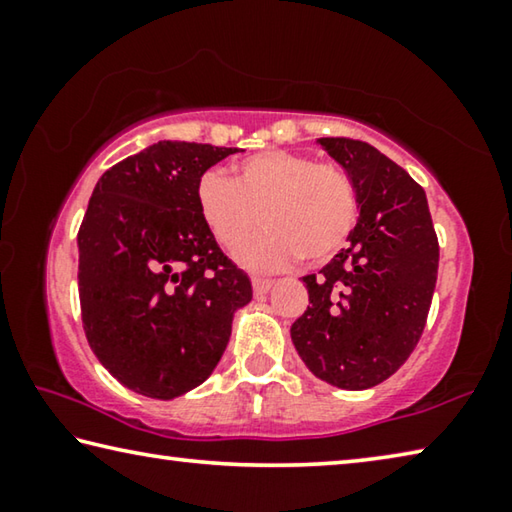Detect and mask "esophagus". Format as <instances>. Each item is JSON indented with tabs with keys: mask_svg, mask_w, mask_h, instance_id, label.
Returning <instances> with one entry per match:
<instances>
[{
	"mask_svg": "<svg viewBox=\"0 0 512 512\" xmlns=\"http://www.w3.org/2000/svg\"><path fill=\"white\" fill-rule=\"evenodd\" d=\"M273 287V280H266V277H253V291L255 296H266Z\"/></svg>",
	"mask_w": 512,
	"mask_h": 512,
	"instance_id": "obj_1",
	"label": "esophagus"
}]
</instances>
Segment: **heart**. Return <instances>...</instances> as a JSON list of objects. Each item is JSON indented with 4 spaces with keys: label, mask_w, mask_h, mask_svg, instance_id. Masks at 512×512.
<instances>
[{
    "label": "heart",
    "mask_w": 512,
    "mask_h": 512,
    "mask_svg": "<svg viewBox=\"0 0 512 512\" xmlns=\"http://www.w3.org/2000/svg\"><path fill=\"white\" fill-rule=\"evenodd\" d=\"M205 228L225 250H235L257 222L267 230L239 248L237 259L255 271H275L300 255L320 264L345 246L357 223L359 198L352 180L311 155L268 149L248 155L235 178L207 171L196 189Z\"/></svg>",
    "instance_id": "heart-1"
}]
</instances>
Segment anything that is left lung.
Listing matches in <instances>:
<instances>
[{
    "instance_id": "1",
    "label": "left lung",
    "mask_w": 512,
    "mask_h": 512,
    "mask_svg": "<svg viewBox=\"0 0 512 512\" xmlns=\"http://www.w3.org/2000/svg\"><path fill=\"white\" fill-rule=\"evenodd\" d=\"M318 144L357 189L359 221L348 248L302 277L309 307L291 325V341L318 379L366 391L397 372L420 341L438 237L424 189L375 146L345 137Z\"/></svg>"
}]
</instances>
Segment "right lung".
<instances>
[{
	"label": "right lung",
	"mask_w": 512,
	"mask_h": 512,
	"mask_svg": "<svg viewBox=\"0 0 512 512\" xmlns=\"http://www.w3.org/2000/svg\"><path fill=\"white\" fill-rule=\"evenodd\" d=\"M237 149L162 140L94 185L79 230V298L92 352L119 384L173 400L201 386L253 300L198 212L203 173Z\"/></svg>",
	"instance_id": "1"
}]
</instances>
